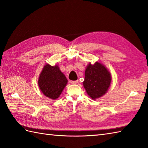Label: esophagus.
I'll return each instance as SVG.
<instances>
[{
  "mask_svg": "<svg viewBox=\"0 0 148 148\" xmlns=\"http://www.w3.org/2000/svg\"><path fill=\"white\" fill-rule=\"evenodd\" d=\"M70 83L71 84H76L78 83V80L77 81H70Z\"/></svg>",
  "mask_w": 148,
  "mask_h": 148,
  "instance_id": "1",
  "label": "esophagus"
}]
</instances>
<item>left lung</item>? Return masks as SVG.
Segmentation results:
<instances>
[{"mask_svg": "<svg viewBox=\"0 0 148 148\" xmlns=\"http://www.w3.org/2000/svg\"><path fill=\"white\" fill-rule=\"evenodd\" d=\"M111 76L104 65L98 62L87 65L84 73L83 86L93 100L105 95L111 84Z\"/></svg>", "mask_w": 148, "mask_h": 148, "instance_id": "1", "label": "left lung"}]
</instances>
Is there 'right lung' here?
I'll use <instances>...</instances> for the list:
<instances>
[{
  "instance_id": "1",
  "label": "right lung",
  "mask_w": 148,
  "mask_h": 148,
  "mask_svg": "<svg viewBox=\"0 0 148 148\" xmlns=\"http://www.w3.org/2000/svg\"><path fill=\"white\" fill-rule=\"evenodd\" d=\"M67 79L57 65L46 64L39 77L38 84L42 93L49 99L55 100L60 95L67 84Z\"/></svg>"
}]
</instances>
